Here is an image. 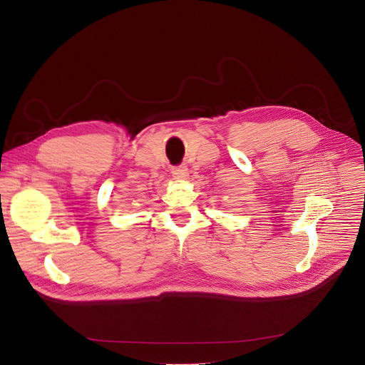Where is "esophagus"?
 Here are the masks:
<instances>
[{
	"mask_svg": "<svg viewBox=\"0 0 365 365\" xmlns=\"http://www.w3.org/2000/svg\"><path fill=\"white\" fill-rule=\"evenodd\" d=\"M171 174H173V178L176 179V180H185V179H187V176H189V170H187L186 165L174 167V168L171 170Z\"/></svg>",
	"mask_w": 365,
	"mask_h": 365,
	"instance_id": "1",
	"label": "esophagus"
}]
</instances>
